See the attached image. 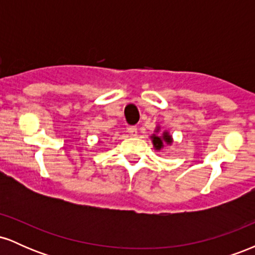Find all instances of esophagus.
I'll return each mask as SVG.
<instances>
[{
  "label": "esophagus",
  "instance_id": "34e87169",
  "mask_svg": "<svg viewBox=\"0 0 255 255\" xmlns=\"http://www.w3.org/2000/svg\"><path fill=\"white\" fill-rule=\"evenodd\" d=\"M127 131L129 133V135L135 136L137 134V128L135 127V126H129V127L127 128Z\"/></svg>",
  "mask_w": 255,
  "mask_h": 255
}]
</instances>
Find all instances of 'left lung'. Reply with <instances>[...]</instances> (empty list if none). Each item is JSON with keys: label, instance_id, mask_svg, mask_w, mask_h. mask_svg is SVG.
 <instances>
[{"label": "left lung", "instance_id": "1", "mask_svg": "<svg viewBox=\"0 0 255 255\" xmlns=\"http://www.w3.org/2000/svg\"><path fill=\"white\" fill-rule=\"evenodd\" d=\"M154 131H156V134H152L151 135V140H152V144H153L154 150L159 151V150H162L165 145L172 144V136L170 135V133H169V131L164 130L163 133L158 134L160 131L159 126H158Z\"/></svg>", "mask_w": 255, "mask_h": 255}]
</instances>
